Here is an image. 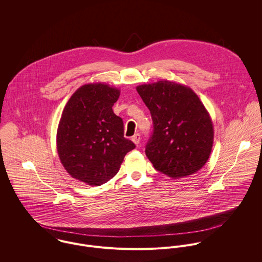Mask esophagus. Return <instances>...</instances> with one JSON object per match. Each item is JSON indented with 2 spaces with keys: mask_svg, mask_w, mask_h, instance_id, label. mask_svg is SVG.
<instances>
[{
  "mask_svg": "<svg viewBox=\"0 0 262 262\" xmlns=\"http://www.w3.org/2000/svg\"><path fill=\"white\" fill-rule=\"evenodd\" d=\"M140 139H141V137H140V134H139V133H137V134H135L134 136H132V141H133L136 145H138V144L140 143Z\"/></svg>",
  "mask_w": 262,
  "mask_h": 262,
  "instance_id": "1",
  "label": "esophagus"
}]
</instances>
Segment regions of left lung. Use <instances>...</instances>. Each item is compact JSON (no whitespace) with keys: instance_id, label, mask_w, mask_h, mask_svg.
Masks as SVG:
<instances>
[{"instance_id":"8db88e82","label":"left lung","mask_w":262,"mask_h":262,"mask_svg":"<svg viewBox=\"0 0 262 262\" xmlns=\"http://www.w3.org/2000/svg\"><path fill=\"white\" fill-rule=\"evenodd\" d=\"M149 109L153 129L145 153L154 168L180 179L200 170L212 151V120L187 86L160 80L136 88Z\"/></svg>"}]
</instances>
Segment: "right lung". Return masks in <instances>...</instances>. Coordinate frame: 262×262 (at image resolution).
I'll list each match as a JSON object with an SVG mask.
<instances>
[{"label": "right lung", "instance_id": "1", "mask_svg": "<svg viewBox=\"0 0 262 262\" xmlns=\"http://www.w3.org/2000/svg\"><path fill=\"white\" fill-rule=\"evenodd\" d=\"M120 91L105 83L76 90L66 105L57 129V152L67 171L90 186L113 179L135 144L124 137L123 120L112 107Z\"/></svg>", "mask_w": 262, "mask_h": 262}]
</instances>
